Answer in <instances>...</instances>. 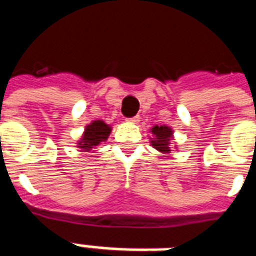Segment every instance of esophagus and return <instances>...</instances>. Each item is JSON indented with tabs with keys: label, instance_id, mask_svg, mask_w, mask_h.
<instances>
[{
	"label": "esophagus",
	"instance_id": "esophagus-1",
	"mask_svg": "<svg viewBox=\"0 0 256 256\" xmlns=\"http://www.w3.org/2000/svg\"><path fill=\"white\" fill-rule=\"evenodd\" d=\"M126 120H128V124H138V122H140V116H132V118H128Z\"/></svg>",
	"mask_w": 256,
	"mask_h": 256
}]
</instances>
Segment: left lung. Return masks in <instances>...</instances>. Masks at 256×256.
Wrapping results in <instances>:
<instances>
[{
	"label": "left lung",
	"mask_w": 256,
	"mask_h": 256,
	"mask_svg": "<svg viewBox=\"0 0 256 256\" xmlns=\"http://www.w3.org/2000/svg\"><path fill=\"white\" fill-rule=\"evenodd\" d=\"M150 132L152 134V138H150V144H152V148L162 154H168L171 152V140L174 138L172 128L170 126H166V124H160V126L156 124L150 128Z\"/></svg>",
	"instance_id": "8db88e82"
}]
</instances>
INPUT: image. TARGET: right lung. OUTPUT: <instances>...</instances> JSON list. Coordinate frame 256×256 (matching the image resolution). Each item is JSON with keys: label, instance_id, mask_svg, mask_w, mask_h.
Returning <instances> with one entry per match:
<instances>
[{"label": "right lung", "instance_id": "obj_1", "mask_svg": "<svg viewBox=\"0 0 256 256\" xmlns=\"http://www.w3.org/2000/svg\"><path fill=\"white\" fill-rule=\"evenodd\" d=\"M110 132H112V126L104 124V120H92V124H88L85 128L81 140L77 142V148L84 152H90L92 148L100 146L102 142H106Z\"/></svg>", "mask_w": 256, "mask_h": 256}]
</instances>
